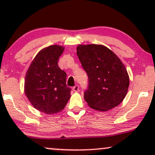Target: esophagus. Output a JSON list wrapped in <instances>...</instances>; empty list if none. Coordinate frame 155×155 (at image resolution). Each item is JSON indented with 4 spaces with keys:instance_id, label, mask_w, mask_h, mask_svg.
Returning a JSON list of instances; mask_svg holds the SVG:
<instances>
[{
    "instance_id": "1",
    "label": "esophagus",
    "mask_w": 155,
    "mask_h": 155,
    "mask_svg": "<svg viewBox=\"0 0 155 155\" xmlns=\"http://www.w3.org/2000/svg\"><path fill=\"white\" fill-rule=\"evenodd\" d=\"M73 91L75 92H78V91H79V86H78V85L74 86L73 87Z\"/></svg>"
}]
</instances>
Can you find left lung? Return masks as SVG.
Listing matches in <instances>:
<instances>
[{"label":"left lung","mask_w":155,"mask_h":155,"mask_svg":"<svg viewBox=\"0 0 155 155\" xmlns=\"http://www.w3.org/2000/svg\"><path fill=\"white\" fill-rule=\"evenodd\" d=\"M77 55L88 75L84 99L89 107L106 111L120 104L128 92L129 76L119 58L100 44L78 45Z\"/></svg>","instance_id":"1"}]
</instances>
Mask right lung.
<instances>
[{
	"label": "right lung",
	"instance_id": "obj_1",
	"mask_svg": "<svg viewBox=\"0 0 155 155\" xmlns=\"http://www.w3.org/2000/svg\"><path fill=\"white\" fill-rule=\"evenodd\" d=\"M64 47L51 45L41 49L33 59L25 80V92L31 105L46 114L58 113L71 97L66 73L58 65Z\"/></svg>",
	"mask_w": 155,
	"mask_h": 155
}]
</instances>
